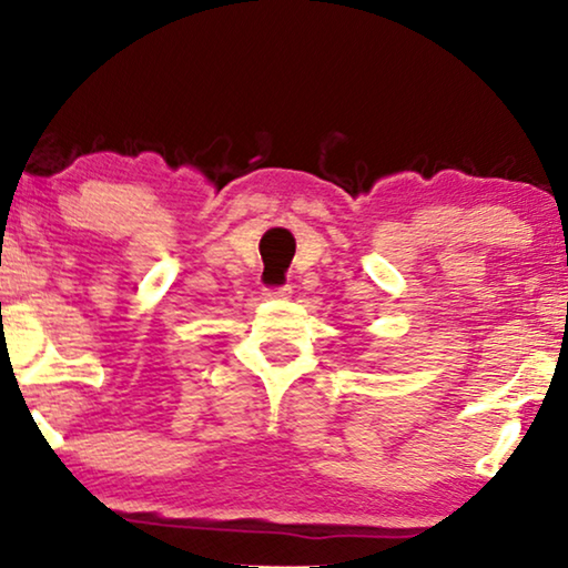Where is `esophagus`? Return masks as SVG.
<instances>
[{"label": "esophagus", "instance_id": "obj_1", "mask_svg": "<svg viewBox=\"0 0 568 568\" xmlns=\"http://www.w3.org/2000/svg\"><path fill=\"white\" fill-rule=\"evenodd\" d=\"M292 297V286L284 284V286H268V290H263V300H290Z\"/></svg>", "mask_w": 568, "mask_h": 568}]
</instances>
